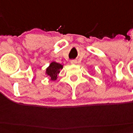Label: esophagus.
Returning a JSON list of instances; mask_svg holds the SVG:
<instances>
[{"instance_id": "obj_1", "label": "esophagus", "mask_w": 133, "mask_h": 133, "mask_svg": "<svg viewBox=\"0 0 133 133\" xmlns=\"http://www.w3.org/2000/svg\"><path fill=\"white\" fill-rule=\"evenodd\" d=\"M70 62H71V63L72 64H76V63H77V61L76 59H72L70 61Z\"/></svg>"}]
</instances>
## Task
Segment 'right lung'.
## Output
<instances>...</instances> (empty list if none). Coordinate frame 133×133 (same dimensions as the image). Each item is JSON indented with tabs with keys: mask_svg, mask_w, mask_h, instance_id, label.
Masks as SVG:
<instances>
[{
	"mask_svg": "<svg viewBox=\"0 0 133 133\" xmlns=\"http://www.w3.org/2000/svg\"><path fill=\"white\" fill-rule=\"evenodd\" d=\"M63 68V65L56 62H52L46 69V74L51 77V80H55L57 78L58 74L59 73L60 69Z\"/></svg>",
	"mask_w": 133,
	"mask_h": 133,
	"instance_id": "add662e5",
	"label": "right lung"
}]
</instances>
